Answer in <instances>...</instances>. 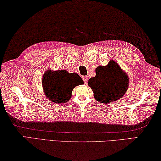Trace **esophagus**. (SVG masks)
<instances>
[{
	"mask_svg": "<svg viewBox=\"0 0 161 161\" xmlns=\"http://www.w3.org/2000/svg\"><path fill=\"white\" fill-rule=\"evenodd\" d=\"M83 80L84 81V83H85L86 84L87 83V82H88V77L87 76H83Z\"/></svg>",
	"mask_w": 161,
	"mask_h": 161,
	"instance_id": "1",
	"label": "esophagus"
}]
</instances>
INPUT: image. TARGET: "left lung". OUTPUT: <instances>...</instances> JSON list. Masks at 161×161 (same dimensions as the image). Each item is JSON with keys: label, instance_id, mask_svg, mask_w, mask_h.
I'll list each match as a JSON object with an SVG mask.
<instances>
[{"label": "left lung", "instance_id": "1", "mask_svg": "<svg viewBox=\"0 0 161 161\" xmlns=\"http://www.w3.org/2000/svg\"><path fill=\"white\" fill-rule=\"evenodd\" d=\"M95 76L88 80V85L98 102L109 104L121 99L127 91L129 76L116 61L111 59L106 66L95 69Z\"/></svg>", "mask_w": 161, "mask_h": 161}]
</instances>
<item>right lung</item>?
Wrapping results in <instances>:
<instances>
[{
	"instance_id": "add662e5",
	"label": "right lung",
	"mask_w": 161,
	"mask_h": 161,
	"mask_svg": "<svg viewBox=\"0 0 161 161\" xmlns=\"http://www.w3.org/2000/svg\"><path fill=\"white\" fill-rule=\"evenodd\" d=\"M82 78L76 73H70L66 70H47L42 79L44 95L54 103H64L69 101L75 86L83 85Z\"/></svg>"
}]
</instances>
